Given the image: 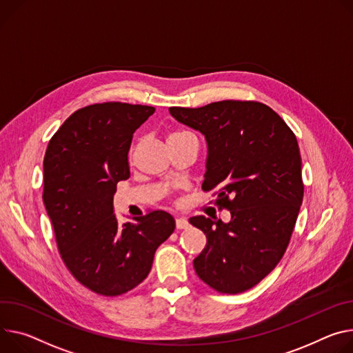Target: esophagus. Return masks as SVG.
I'll return each instance as SVG.
<instances>
[{
	"mask_svg": "<svg viewBox=\"0 0 353 353\" xmlns=\"http://www.w3.org/2000/svg\"><path fill=\"white\" fill-rule=\"evenodd\" d=\"M190 227V223L185 218H177L176 219V228L177 230H187Z\"/></svg>",
	"mask_w": 353,
	"mask_h": 353,
	"instance_id": "obj_1",
	"label": "esophagus"
}]
</instances>
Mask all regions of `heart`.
Masks as SVG:
<instances>
[{
  "label": "heart",
  "instance_id": "1",
  "mask_svg": "<svg viewBox=\"0 0 353 353\" xmlns=\"http://www.w3.org/2000/svg\"><path fill=\"white\" fill-rule=\"evenodd\" d=\"M181 134H187V132H185V131H179V132H174L173 135H181ZM173 135H172V137H173Z\"/></svg>",
  "mask_w": 353,
  "mask_h": 353
}]
</instances>
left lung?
Masks as SVG:
<instances>
[{
    "label": "left lung",
    "mask_w": 353,
    "mask_h": 353,
    "mask_svg": "<svg viewBox=\"0 0 353 353\" xmlns=\"http://www.w3.org/2000/svg\"><path fill=\"white\" fill-rule=\"evenodd\" d=\"M169 111L205 137L203 190H215V204L231 212L228 223L204 215L188 219L207 236L193 262L196 273L218 293H243L277 266L296 225L304 196L296 135L258 101Z\"/></svg>",
    "instance_id": "obj_1"
}]
</instances>
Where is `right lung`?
<instances>
[{"label":"right lung","mask_w":353,"mask_h":353,"mask_svg":"<svg viewBox=\"0 0 353 353\" xmlns=\"http://www.w3.org/2000/svg\"><path fill=\"white\" fill-rule=\"evenodd\" d=\"M153 107L92 104L73 112L49 141L43 159V203L69 272L91 292L115 297L149 274L154 252L174 231L166 211L119 225L117 183L130 179L134 132Z\"/></svg>","instance_id":"add662e5"}]
</instances>
